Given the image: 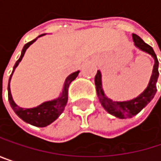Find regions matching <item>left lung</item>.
Returning a JSON list of instances; mask_svg holds the SVG:
<instances>
[{"label":"left lung","instance_id":"1","mask_svg":"<svg viewBox=\"0 0 161 161\" xmlns=\"http://www.w3.org/2000/svg\"><path fill=\"white\" fill-rule=\"evenodd\" d=\"M132 39L134 45L137 48L144 51L147 54H150L153 58L155 59V64L152 72V75L149 81L147 87L145 89L143 93H141L138 97L127 101V102H114L109 99L103 92V85H102V74L100 71L97 72L95 75V86L97 90V95L99 97V101L102 103L103 107L115 117L124 119V118H131L132 116L136 115L140 113L143 108L151 102L157 92V81L158 78V60L157 56L154 52L153 48L145 44V42L136 34H132Z\"/></svg>","mask_w":161,"mask_h":161}]
</instances>
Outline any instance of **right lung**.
<instances>
[{"label": "right lung", "instance_id": "add662e5", "mask_svg": "<svg viewBox=\"0 0 161 161\" xmlns=\"http://www.w3.org/2000/svg\"><path fill=\"white\" fill-rule=\"evenodd\" d=\"M46 33L41 34L38 37H41V36H43ZM37 38L31 41V42H29V43H27L24 46V47L21 51L20 58L16 60V64L14 66V69H13V72H12V74L10 75L9 82H8V100H9L10 105L13 108V110L15 111V113L23 121H25V122L32 125V126L43 128V127L48 126L49 124L54 122L61 114V113L63 112V110H64V108L66 106L67 101H68V88H69V86H70L72 81H74L77 77V75L79 74V71L71 74L66 78V80L64 82V85H63L62 93L60 94V96L58 98H57V99H55L53 101H48V102L43 103L42 104L38 105L37 107H34V108H21L18 105H16V103L14 102V100L12 98V95H11L10 81H11V78H12V75H13V73H14L15 69L17 67L18 63L21 61V59H22L27 48L31 44H33L37 40Z\"/></svg>", "mask_w": 161, "mask_h": 161}]
</instances>
